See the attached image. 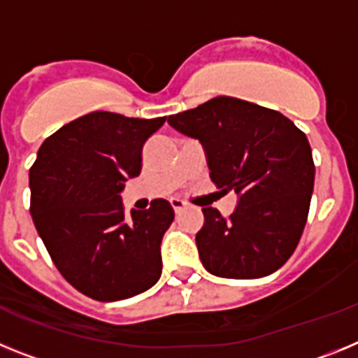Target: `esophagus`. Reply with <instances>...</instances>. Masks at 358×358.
<instances>
[{
  "label": "esophagus",
  "instance_id": "1",
  "mask_svg": "<svg viewBox=\"0 0 358 358\" xmlns=\"http://www.w3.org/2000/svg\"><path fill=\"white\" fill-rule=\"evenodd\" d=\"M170 204H172V208L176 213H181V211L186 208V204L181 201V199H170Z\"/></svg>",
  "mask_w": 358,
  "mask_h": 358
}]
</instances>
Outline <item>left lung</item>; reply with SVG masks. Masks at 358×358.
<instances>
[{
    "label": "left lung",
    "instance_id": "left-lung-1",
    "mask_svg": "<svg viewBox=\"0 0 358 358\" xmlns=\"http://www.w3.org/2000/svg\"><path fill=\"white\" fill-rule=\"evenodd\" d=\"M169 123L199 140L211 181L238 197L229 218L202 208L195 242L204 268L233 280L273 274L296 251L308 217L315 166L305 132L278 110L233 96L211 98Z\"/></svg>",
    "mask_w": 358,
    "mask_h": 358
}]
</instances>
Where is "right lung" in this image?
Instances as JSON below:
<instances>
[{"label":"right lung","instance_id":"1","mask_svg":"<svg viewBox=\"0 0 358 358\" xmlns=\"http://www.w3.org/2000/svg\"><path fill=\"white\" fill-rule=\"evenodd\" d=\"M164 120L94 110L46 138L30 169L37 233L66 281L98 301L127 299L161 276L173 208L156 199L127 217L122 192L140 176L145 141Z\"/></svg>","mask_w":358,"mask_h":358}]
</instances>
